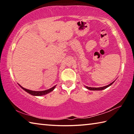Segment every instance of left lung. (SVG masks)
<instances>
[{
    "mask_svg": "<svg viewBox=\"0 0 134 134\" xmlns=\"http://www.w3.org/2000/svg\"><path fill=\"white\" fill-rule=\"evenodd\" d=\"M114 82V81H113ZM113 82L111 83L109 85H108V86H104V87H87V86H86V87L87 88V89L90 90H103V89H105L106 88L108 87L109 86H110V85H112V84L113 83Z\"/></svg>",
    "mask_w": 134,
    "mask_h": 134,
    "instance_id": "1",
    "label": "left lung"
}]
</instances>
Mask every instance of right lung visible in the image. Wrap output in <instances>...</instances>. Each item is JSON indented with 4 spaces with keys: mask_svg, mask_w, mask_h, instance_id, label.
Listing matches in <instances>:
<instances>
[{
    "mask_svg": "<svg viewBox=\"0 0 134 134\" xmlns=\"http://www.w3.org/2000/svg\"><path fill=\"white\" fill-rule=\"evenodd\" d=\"M21 87L22 88V89H23L25 91H26V92H28V93L31 94L32 95H34V96H42V95H45V94H46L47 93H48L53 91V90L54 89V88L55 87V86H54V87H53L52 88H51V89L46 90H44V91H32V90H30L25 89V88L22 87V86H21Z\"/></svg>",
    "mask_w": 134,
    "mask_h": 134,
    "instance_id": "1",
    "label": "right lung"
}]
</instances>
